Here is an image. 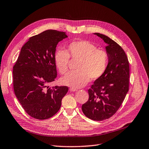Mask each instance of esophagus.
<instances>
[{
    "instance_id": "34e87169",
    "label": "esophagus",
    "mask_w": 149,
    "mask_h": 149,
    "mask_svg": "<svg viewBox=\"0 0 149 149\" xmlns=\"http://www.w3.org/2000/svg\"><path fill=\"white\" fill-rule=\"evenodd\" d=\"M70 91L75 92V91H77V89L73 88H70Z\"/></svg>"
}]
</instances>
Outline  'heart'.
<instances>
[{
  "instance_id": "heart-1",
  "label": "heart",
  "mask_w": 149,
  "mask_h": 149,
  "mask_svg": "<svg viewBox=\"0 0 149 149\" xmlns=\"http://www.w3.org/2000/svg\"><path fill=\"white\" fill-rule=\"evenodd\" d=\"M70 57L79 61L77 72L68 74L61 81L73 88L85 86L89 79L93 81L100 79L105 73L109 63V55L105 50L97 49L86 40L75 41L68 45L67 51L58 49L55 54V66L62 75L68 72Z\"/></svg>"
}]
</instances>
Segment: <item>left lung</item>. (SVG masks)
I'll list each match as a JSON object with an SVG mask.
<instances>
[{
    "label": "left lung",
    "mask_w": 149,
    "mask_h": 149,
    "mask_svg": "<svg viewBox=\"0 0 149 149\" xmlns=\"http://www.w3.org/2000/svg\"><path fill=\"white\" fill-rule=\"evenodd\" d=\"M94 34L107 44L109 63L105 73L88 89L89 99L81 109L87 118L101 121L113 116L124 101L129 89L130 68L125 51L117 42L103 34Z\"/></svg>",
    "instance_id": "obj_1"
}]
</instances>
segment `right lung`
<instances>
[{
  "mask_svg": "<svg viewBox=\"0 0 149 149\" xmlns=\"http://www.w3.org/2000/svg\"><path fill=\"white\" fill-rule=\"evenodd\" d=\"M65 32L47 30L31 37L22 47L13 66V88L29 116L44 120L60 109L66 86L49 87L57 76L55 63L56 45L67 38Z\"/></svg>",
  "mask_w": 149,
  "mask_h": 149,
  "instance_id": "obj_1",
  "label": "right lung"
}]
</instances>
